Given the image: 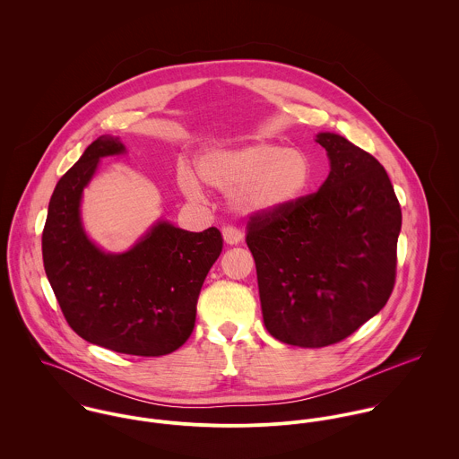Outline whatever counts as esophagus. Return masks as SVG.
<instances>
[{"label":"esophagus","instance_id":"1","mask_svg":"<svg viewBox=\"0 0 459 459\" xmlns=\"http://www.w3.org/2000/svg\"><path fill=\"white\" fill-rule=\"evenodd\" d=\"M222 237H224V242L230 244V246H237L242 242V231L235 226H224L222 228Z\"/></svg>","mask_w":459,"mask_h":459}]
</instances>
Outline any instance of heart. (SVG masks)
Returning <instances> with one entry per match:
<instances>
[{"instance_id": "b5f03b06", "label": "heart", "mask_w": 459, "mask_h": 459, "mask_svg": "<svg viewBox=\"0 0 459 459\" xmlns=\"http://www.w3.org/2000/svg\"><path fill=\"white\" fill-rule=\"evenodd\" d=\"M199 178L226 193L230 204L247 215H268L293 206L313 184V162L299 148L251 141L204 150L196 162ZM180 187L193 199L203 197L196 175L182 169Z\"/></svg>"}]
</instances>
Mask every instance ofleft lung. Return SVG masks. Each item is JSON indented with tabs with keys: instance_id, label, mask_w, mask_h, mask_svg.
I'll list each match as a JSON object with an SVG mask.
<instances>
[{
	"instance_id": "8db88e82",
	"label": "left lung",
	"mask_w": 459,
	"mask_h": 459,
	"mask_svg": "<svg viewBox=\"0 0 459 459\" xmlns=\"http://www.w3.org/2000/svg\"><path fill=\"white\" fill-rule=\"evenodd\" d=\"M330 173L318 193L251 215L247 247L263 322L302 348L339 342L380 313L395 282L401 206L384 166L332 132L316 135Z\"/></svg>"
}]
</instances>
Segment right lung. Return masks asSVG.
<instances>
[{"instance_id": "1", "label": "right lung", "mask_w": 459, "mask_h": 459, "mask_svg": "<svg viewBox=\"0 0 459 459\" xmlns=\"http://www.w3.org/2000/svg\"><path fill=\"white\" fill-rule=\"evenodd\" d=\"M120 137L100 135L56 184L42 233L48 279L66 324L102 348L160 357L193 333L201 286L222 253L217 228L201 233L159 221L122 255L100 251L84 233L79 204L100 157L124 153Z\"/></svg>"}]
</instances>
